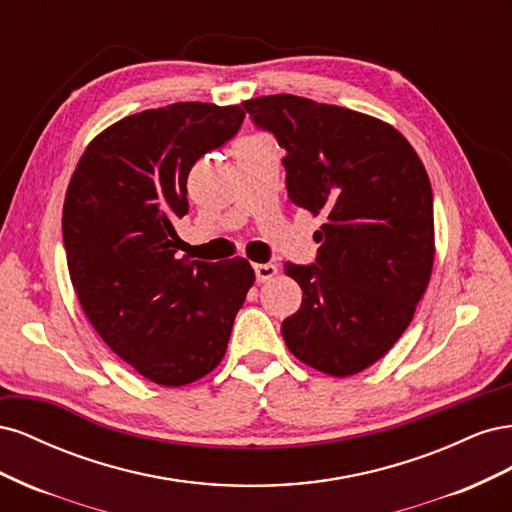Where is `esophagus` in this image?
<instances>
[{"label":"esophagus","instance_id":"34e87169","mask_svg":"<svg viewBox=\"0 0 512 512\" xmlns=\"http://www.w3.org/2000/svg\"><path fill=\"white\" fill-rule=\"evenodd\" d=\"M254 273H256V280L260 284H265L277 275V267L271 265V262H258V265H254Z\"/></svg>","mask_w":512,"mask_h":512}]
</instances>
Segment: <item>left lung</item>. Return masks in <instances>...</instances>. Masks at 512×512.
Listing matches in <instances>:
<instances>
[{
  "label": "left lung",
  "mask_w": 512,
  "mask_h": 512,
  "mask_svg": "<svg viewBox=\"0 0 512 512\" xmlns=\"http://www.w3.org/2000/svg\"><path fill=\"white\" fill-rule=\"evenodd\" d=\"M243 108L286 149L288 198L324 218L316 265L284 269L303 290L299 312L282 322L284 342L322 374H359L395 346L429 286L427 170L404 134L371 115L290 94Z\"/></svg>",
  "instance_id": "8db88e82"
}]
</instances>
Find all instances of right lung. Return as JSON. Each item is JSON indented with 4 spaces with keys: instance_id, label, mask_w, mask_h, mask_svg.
Wrapping results in <instances>:
<instances>
[{
    "instance_id": "add662e5",
    "label": "right lung",
    "mask_w": 512,
    "mask_h": 512,
    "mask_svg": "<svg viewBox=\"0 0 512 512\" xmlns=\"http://www.w3.org/2000/svg\"><path fill=\"white\" fill-rule=\"evenodd\" d=\"M239 104L175 102L123 117L87 145L61 230L76 297L104 344L143 378L185 386L224 359L256 275L237 256L177 258L198 158L237 134Z\"/></svg>"
}]
</instances>
